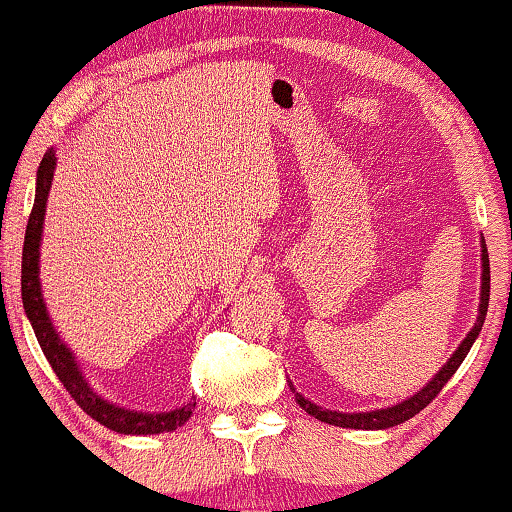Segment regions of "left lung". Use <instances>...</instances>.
<instances>
[{
  "instance_id": "8db88e82",
  "label": "left lung",
  "mask_w": 512,
  "mask_h": 512,
  "mask_svg": "<svg viewBox=\"0 0 512 512\" xmlns=\"http://www.w3.org/2000/svg\"><path fill=\"white\" fill-rule=\"evenodd\" d=\"M480 263H483V277H480V305H478V316H476V323L471 325L469 335L462 339V344L455 348V353L450 355L446 365H443L439 372L434 374V379L422 385V388L416 392V395L406 397L404 402L399 404H392V406H385V409H374V411H360V413H344V411H330V409H323V406H318L314 402H309L307 397H302L300 392H295L293 383L288 381L291 385V390L295 392V402H298L302 409H305L309 416H314L316 420L321 422H328V425H335V427H348V429H388V427H395V425H402L409 418L416 416L420 413L425 406L432 402V399L439 395L443 385L450 381V376H453L459 365H462L466 353L471 351L473 342H476L480 330H483V323H485V316H487V305H490V258H487V247H485V240L480 238Z\"/></svg>"
}]
</instances>
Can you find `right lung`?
I'll use <instances>...</instances> for the list:
<instances>
[{
	"label": "right lung",
	"mask_w": 512,
	"mask_h": 512,
	"mask_svg": "<svg viewBox=\"0 0 512 512\" xmlns=\"http://www.w3.org/2000/svg\"><path fill=\"white\" fill-rule=\"evenodd\" d=\"M57 168V150L43 154L39 170H36V194L34 207L27 221L25 247H22V307L32 323L34 335L39 339L41 351L53 367L57 379L64 383L69 395L76 399L87 416L106 425L108 429L120 434H164L182 427L191 418L196 409V399H191L184 406H177L173 411H133L127 406L113 404L110 399L101 397L90 381L85 379L83 367L76 360V353L69 344L59 337L53 318L48 314L46 300L41 291V242H43V221H46L48 194L53 187V177Z\"/></svg>",
	"instance_id": "obj_1"
}]
</instances>
